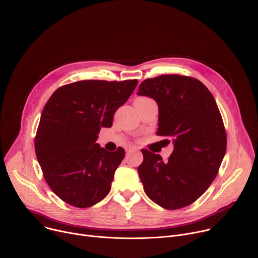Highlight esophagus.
Returning <instances> with one entry per match:
<instances>
[{
    "label": "esophagus",
    "mask_w": 258,
    "mask_h": 258,
    "mask_svg": "<svg viewBox=\"0 0 258 258\" xmlns=\"http://www.w3.org/2000/svg\"><path fill=\"white\" fill-rule=\"evenodd\" d=\"M134 150H138L136 147H134V146H131V147H128L127 149H126V151H127V153H130L131 151H134Z\"/></svg>",
    "instance_id": "esophagus-1"
}]
</instances>
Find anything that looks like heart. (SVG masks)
<instances>
[{"mask_svg": "<svg viewBox=\"0 0 258 258\" xmlns=\"http://www.w3.org/2000/svg\"><path fill=\"white\" fill-rule=\"evenodd\" d=\"M139 99H146V98H139Z\"/></svg>", "mask_w": 258, "mask_h": 258, "instance_id": "b5f03b06", "label": "heart"}]
</instances>
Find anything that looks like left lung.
Here are the masks:
<instances>
[{"instance_id": "1", "label": "left lung", "mask_w": 258, "mask_h": 258, "mask_svg": "<svg viewBox=\"0 0 258 258\" xmlns=\"http://www.w3.org/2000/svg\"><path fill=\"white\" fill-rule=\"evenodd\" d=\"M137 93L156 101V135L174 143L166 161L142 150L138 172L145 194L168 210L189 206L213 182L226 151V133L215 99L200 80L177 74L146 79Z\"/></svg>"}]
</instances>
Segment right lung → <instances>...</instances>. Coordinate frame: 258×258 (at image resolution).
I'll use <instances>...</instances> for the list:
<instances>
[{
	"label": "right lung",
	"instance_id": "1",
	"mask_svg": "<svg viewBox=\"0 0 258 258\" xmlns=\"http://www.w3.org/2000/svg\"><path fill=\"white\" fill-rule=\"evenodd\" d=\"M137 84V79L77 81L57 88L44 106L35 151L45 181L64 203L88 208L109 194L125 152L107 151L96 141Z\"/></svg>",
	"mask_w": 258,
	"mask_h": 258
}]
</instances>
